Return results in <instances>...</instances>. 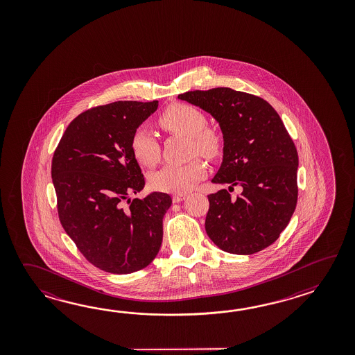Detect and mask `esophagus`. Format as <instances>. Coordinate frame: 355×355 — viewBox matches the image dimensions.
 <instances>
[{
	"mask_svg": "<svg viewBox=\"0 0 355 355\" xmlns=\"http://www.w3.org/2000/svg\"><path fill=\"white\" fill-rule=\"evenodd\" d=\"M185 198H187L185 194H178V196H173V202H174V203H180Z\"/></svg>",
	"mask_w": 355,
	"mask_h": 355,
	"instance_id": "34e87169",
	"label": "esophagus"
}]
</instances>
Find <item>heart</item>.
<instances>
[{"mask_svg": "<svg viewBox=\"0 0 355 355\" xmlns=\"http://www.w3.org/2000/svg\"><path fill=\"white\" fill-rule=\"evenodd\" d=\"M205 114L196 106L174 103L159 114L157 124L171 135L187 137L190 152L208 159H216L223 150V137L216 128L207 125ZM130 150L135 159L144 166H155L159 159L157 138L146 128L135 130L130 138ZM207 174L205 164L200 159L184 165H167L150 176L152 188L165 193H187L196 181Z\"/></svg>", "mask_w": 355, "mask_h": 355, "instance_id": "b5f03b06", "label": "heart"}]
</instances>
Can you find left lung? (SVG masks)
<instances>
[{
    "label": "left lung",
    "instance_id": "1",
    "mask_svg": "<svg viewBox=\"0 0 355 355\" xmlns=\"http://www.w3.org/2000/svg\"><path fill=\"white\" fill-rule=\"evenodd\" d=\"M178 98L218 121L223 159L214 184L228 185L208 196L205 231L219 249L251 255L277 241L297 205L298 153L268 101L230 87L188 91ZM241 186L242 194L229 191Z\"/></svg>",
    "mask_w": 355,
    "mask_h": 355
}]
</instances>
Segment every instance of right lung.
I'll use <instances>...</instances> for the list:
<instances>
[{
	"label": "right lung",
	"mask_w": 355,
	"mask_h": 355,
	"mask_svg": "<svg viewBox=\"0 0 355 355\" xmlns=\"http://www.w3.org/2000/svg\"><path fill=\"white\" fill-rule=\"evenodd\" d=\"M157 107V100L92 107L69 123L54 151L52 180L60 223L83 257L104 272L141 270L162 243V219L171 196L153 191L130 200L144 188L130 138Z\"/></svg>",
	"instance_id": "obj_1"
}]
</instances>
